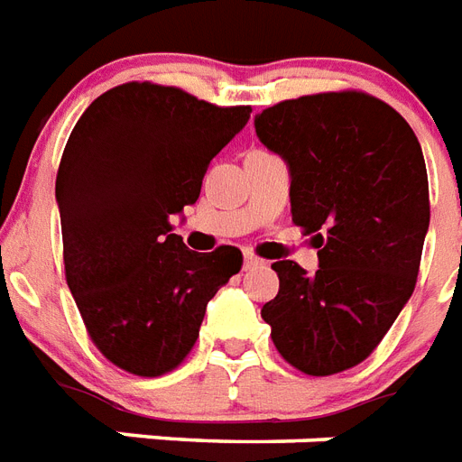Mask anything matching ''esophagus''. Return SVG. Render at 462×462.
<instances>
[{
  "label": "esophagus",
  "instance_id": "esophagus-1",
  "mask_svg": "<svg viewBox=\"0 0 462 462\" xmlns=\"http://www.w3.org/2000/svg\"><path fill=\"white\" fill-rule=\"evenodd\" d=\"M262 259H256L254 254H245V269H256V266H262Z\"/></svg>",
  "mask_w": 462,
  "mask_h": 462
}]
</instances>
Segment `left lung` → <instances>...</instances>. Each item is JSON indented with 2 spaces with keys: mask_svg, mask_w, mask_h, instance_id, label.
<instances>
[{
  "mask_svg": "<svg viewBox=\"0 0 462 462\" xmlns=\"http://www.w3.org/2000/svg\"><path fill=\"white\" fill-rule=\"evenodd\" d=\"M254 128L288 164L293 223L319 249L315 273L273 263L281 286L263 322L298 371H346L371 356L417 283L429 230L421 145L393 106L361 91L281 101Z\"/></svg>",
  "mask_w": 462,
  "mask_h": 462,
  "instance_id": "obj_1",
  "label": "left lung"
}]
</instances>
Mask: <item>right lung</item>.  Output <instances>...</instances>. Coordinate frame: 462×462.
Wrapping results in <instances>:
<instances>
[{"label": "right lung", "instance_id": "1", "mask_svg": "<svg viewBox=\"0 0 462 462\" xmlns=\"http://www.w3.org/2000/svg\"><path fill=\"white\" fill-rule=\"evenodd\" d=\"M249 114L130 82L91 101L67 140L55 181L67 286L123 371L154 378L181 364L208 300L242 269L237 246L191 252L169 217L199 200L208 164Z\"/></svg>", "mask_w": 462, "mask_h": 462}]
</instances>
